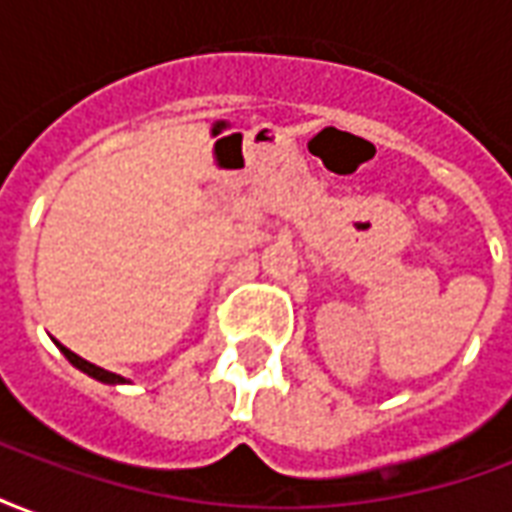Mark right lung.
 Returning <instances> with one entry per match:
<instances>
[{
    "label": "right lung",
    "instance_id": "obj_1",
    "mask_svg": "<svg viewBox=\"0 0 512 512\" xmlns=\"http://www.w3.org/2000/svg\"><path fill=\"white\" fill-rule=\"evenodd\" d=\"M54 343H57V340H54ZM57 348H60L62 354H65V359H68V362H71L76 370H82V373H87V376L95 378V381H101V384H112V386H115V384H131V381H126L123 376H117V373H109V370H104V367H98V365H93V362L82 359V356H76L71 348H65L62 343H57Z\"/></svg>",
    "mask_w": 512,
    "mask_h": 512
}]
</instances>
